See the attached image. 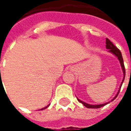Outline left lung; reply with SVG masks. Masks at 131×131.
Wrapping results in <instances>:
<instances>
[{
    "instance_id": "obj_1",
    "label": "left lung",
    "mask_w": 131,
    "mask_h": 131,
    "mask_svg": "<svg viewBox=\"0 0 131 131\" xmlns=\"http://www.w3.org/2000/svg\"><path fill=\"white\" fill-rule=\"evenodd\" d=\"M106 47L107 50H108V52L111 53V54H113V55H115V56L119 60V62L120 64H121V69H122V71H123V80H122V82H121V84L120 85V87L118 89V91L117 92L116 95L115 96V97L113 98V99L110 101H108V102H106V103H104V104H97V105H93V104H87V103H86V102H84V101H82L80 99H79L78 98H77V100L81 103V104H83L84 106H86L88 108H101V107L104 106L105 105H106L108 103H110L111 101H113L117 97V96H118V94L119 93L120 90H121V86H122V84H123V81H124V79H125V76H126V71H125V67H124V63H123V57H122V54H121V51H120L118 48H117L114 45H113L111 42L110 40H108V38H106Z\"/></svg>"
}]
</instances>
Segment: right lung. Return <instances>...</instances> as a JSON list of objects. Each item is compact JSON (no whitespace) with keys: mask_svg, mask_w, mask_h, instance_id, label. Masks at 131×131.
Listing matches in <instances>:
<instances>
[{"mask_svg":"<svg viewBox=\"0 0 131 131\" xmlns=\"http://www.w3.org/2000/svg\"><path fill=\"white\" fill-rule=\"evenodd\" d=\"M49 106H50V105H47V106L44 107V108H41V109H40V110H41V111H42V110H44V109H45V108H47V107Z\"/></svg>","mask_w":131,"mask_h":131,"instance_id":"obj_1","label":"right lung"}]
</instances>
